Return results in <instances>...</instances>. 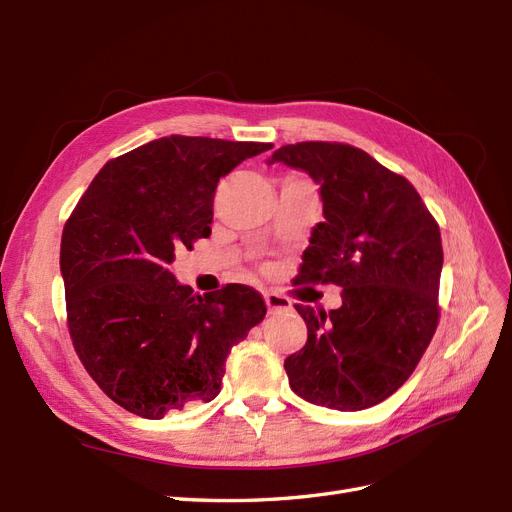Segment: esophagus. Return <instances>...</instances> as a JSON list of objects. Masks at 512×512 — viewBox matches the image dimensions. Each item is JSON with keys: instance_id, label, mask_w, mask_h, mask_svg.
Here are the masks:
<instances>
[{"instance_id": "34e87169", "label": "esophagus", "mask_w": 512, "mask_h": 512, "mask_svg": "<svg viewBox=\"0 0 512 512\" xmlns=\"http://www.w3.org/2000/svg\"><path fill=\"white\" fill-rule=\"evenodd\" d=\"M265 303L269 307V312H288L292 307V301L284 294H277V292H267L265 294Z\"/></svg>"}]
</instances>
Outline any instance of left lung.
Masks as SVG:
<instances>
[{"label":"left lung","mask_w":512,"mask_h":512,"mask_svg":"<svg viewBox=\"0 0 512 512\" xmlns=\"http://www.w3.org/2000/svg\"><path fill=\"white\" fill-rule=\"evenodd\" d=\"M273 162L320 183L324 222L294 284L342 286L339 309L294 305L307 342L284 361L290 389L335 410L376 406L412 376L438 329L440 226L406 177L359 147L305 141Z\"/></svg>","instance_id":"left-lung-1"}]
</instances>
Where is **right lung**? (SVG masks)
Listing matches in <instances>:
<instances>
[{
	"instance_id": "add662e5",
	"label": "right lung",
	"mask_w": 512,
	"mask_h": 512,
	"mask_svg": "<svg viewBox=\"0 0 512 512\" xmlns=\"http://www.w3.org/2000/svg\"><path fill=\"white\" fill-rule=\"evenodd\" d=\"M271 143L170 134L108 160L61 235L72 346L115 404L162 418L220 393L224 363L267 314L250 286L205 297L168 265L211 235L218 183Z\"/></svg>"
}]
</instances>
